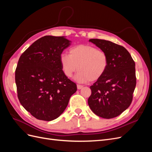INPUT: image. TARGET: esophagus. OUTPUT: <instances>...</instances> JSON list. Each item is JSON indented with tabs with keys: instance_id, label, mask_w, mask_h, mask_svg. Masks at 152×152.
<instances>
[{
	"instance_id": "34e87169",
	"label": "esophagus",
	"mask_w": 152,
	"mask_h": 152,
	"mask_svg": "<svg viewBox=\"0 0 152 152\" xmlns=\"http://www.w3.org/2000/svg\"><path fill=\"white\" fill-rule=\"evenodd\" d=\"M77 89H81L82 87H83V86H82V85H80V84H77Z\"/></svg>"
}]
</instances>
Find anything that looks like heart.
<instances>
[{
    "mask_svg": "<svg viewBox=\"0 0 152 152\" xmlns=\"http://www.w3.org/2000/svg\"><path fill=\"white\" fill-rule=\"evenodd\" d=\"M59 62L66 77H72L78 70L75 80L85 83L100 79L107 70L109 59L104 50L91 45L80 44L71 48L69 55L62 53Z\"/></svg>",
    "mask_w": 152,
    "mask_h": 152,
    "instance_id": "obj_1",
    "label": "heart"
}]
</instances>
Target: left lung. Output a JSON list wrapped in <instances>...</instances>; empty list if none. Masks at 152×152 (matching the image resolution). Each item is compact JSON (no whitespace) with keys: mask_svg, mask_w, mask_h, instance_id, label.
I'll use <instances>...</instances> for the list:
<instances>
[{"mask_svg":"<svg viewBox=\"0 0 152 152\" xmlns=\"http://www.w3.org/2000/svg\"><path fill=\"white\" fill-rule=\"evenodd\" d=\"M89 42L107 53L109 64L104 75L90 87L89 106L100 117H116L132 101L136 85L135 63L122 45L98 39H91Z\"/></svg>","mask_w":152,"mask_h":152,"instance_id":"obj_1","label":"left lung"}]
</instances>
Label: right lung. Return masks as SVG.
I'll use <instances>...</instances> for the list:
<instances>
[{"label":"right lung","mask_w":152,"mask_h":152,"mask_svg":"<svg viewBox=\"0 0 152 152\" xmlns=\"http://www.w3.org/2000/svg\"><path fill=\"white\" fill-rule=\"evenodd\" d=\"M70 45L65 37L46 35L23 53L15 71L18 98L39 120L57 118L67 107L77 85L63 72L59 56Z\"/></svg>","instance_id":"add662e5"}]
</instances>
